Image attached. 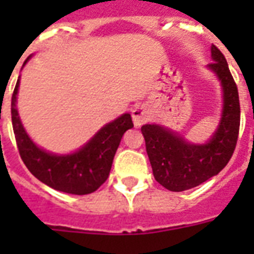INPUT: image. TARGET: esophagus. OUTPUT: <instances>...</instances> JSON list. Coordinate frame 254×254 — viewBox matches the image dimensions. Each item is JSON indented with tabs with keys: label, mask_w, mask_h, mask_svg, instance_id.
I'll list each match as a JSON object with an SVG mask.
<instances>
[{
	"label": "esophagus",
	"mask_w": 254,
	"mask_h": 254,
	"mask_svg": "<svg viewBox=\"0 0 254 254\" xmlns=\"http://www.w3.org/2000/svg\"><path fill=\"white\" fill-rule=\"evenodd\" d=\"M149 117H151V113H149L148 107L144 105H136L133 107L132 110V118L134 127H140L141 125H144L145 122L149 121Z\"/></svg>",
	"instance_id": "34e87169"
}]
</instances>
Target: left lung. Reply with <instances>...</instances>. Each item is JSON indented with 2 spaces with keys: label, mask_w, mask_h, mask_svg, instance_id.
I'll return each instance as SVG.
<instances>
[{
  "label": "left lung",
  "mask_w": 254,
  "mask_h": 254,
  "mask_svg": "<svg viewBox=\"0 0 254 254\" xmlns=\"http://www.w3.org/2000/svg\"><path fill=\"white\" fill-rule=\"evenodd\" d=\"M211 56L213 63L208 67L216 73L223 88L222 120L212 138L197 145L159 125L141 127L155 180L171 191L188 190L216 176L229 163L237 145L241 121L238 88L226 58L215 45Z\"/></svg>",
  "instance_id": "1"
}]
</instances>
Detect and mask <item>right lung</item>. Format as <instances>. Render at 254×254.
Returning <instances> with one entry per match:
<instances>
[{"label": "right lung", "instance_id": "add662e5", "mask_svg": "<svg viewBox=\"0 0 254 254\" xmlns=\"http://www.w3.org/2000/svg\"><path fill=\"white\" fill-rule=\"evenodd\" d=\"M17 91L19 80L12 95V125L20 156L31 174L47 187L70 194H88L105 184L124 133L133 127L130 114L107 124L74 154L53 155L36 147L24 130L16 109Z\"/></svg>", "mask_w": 254, "mask_h": 254}]
</instances>
